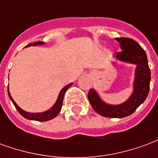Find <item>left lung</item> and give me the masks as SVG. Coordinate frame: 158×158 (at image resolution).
I'll return each mask as SVG.
<instances>
[{
    "mask_svg": "<svg viewBox=\"0 0 158 158\" xmlns=\"http://www.w3.org/2000/svg\"><path fill=\"white\" fill-rule=\"evenodd\" d=\"M120 44L122 52H117L116 58L121 62L135 64L134 90L129 99L119 105H109L100 98L95 89H90L88 99L96 113L106 118H124L131 115L142 104L148 96L151 81V70L146 52L133 39L115 38Z\"/></svg>",
    "mask_w": 158,
    "mask_h": 158,
    "instance_id": "1",
    "label": "left lung"
}]
</instances>
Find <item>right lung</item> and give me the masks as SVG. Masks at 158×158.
Returning <instances> with one entry per match:
<instances>
[{"mask_svg": "<svg viewBox=\"0 0 158 158\" xmlns=\"http://www.w3.org/2000/svg\"><path fill=\"white\" fill-rule=\"evenodd\" d=\"M44 42L42 41H37L35 42V43H31L29 44L27 46H30V45H43ZM73 83L69 84L68 85H66L65 87H63L62 89V90L59 93V96L57 97V100L56 103L53 105L52 108H50L47 111H45L44 113H28V112H25L23 111L22 108H20L17 103L14 102V100L12 99V97L11 96V94L9 92V88H7V91H8V96L9 98L11 99V101L13 103V105L15 106L16 109L19 111V113L22 115L23 118H25L27 119H29V120H35V121H40V122H43V121H48V120H51V119L54 118L56 117L57 116V114L60 113V111L62 109V102H63V97H64V94L67 91V89H69L70 86L72 85Z\"/></svg>", "mask_w": 158, "mask_h": 158, "instance_id": "right-lung-1", "label": "right lung"}]
</instances>
